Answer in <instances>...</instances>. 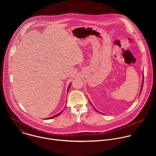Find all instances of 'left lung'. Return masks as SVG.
Returning <instances> with one entry per match:
<instances>
[{
    "label": "left lung",
    "instance_id": "left-lung-1",
    "mask_svg": "<svg viewBox=\"0 0 156 156\" xmlns=\"http://www.w3.org/2000/svg\"><path fill=\"white\" fill-rule=\"evenodd\" d=\"M143 83H144V77L143 76V81H142V84H141V90H140V94H141V91H142V89H143ZM89 101H90V100H89ZM90 103H91V104L92 105V104H91V102H90ZM93 108L96 110H97L95 108H94V107H93ZM98 111V110H97Z\"/></svg>",
    "mask_w": 156,
    "mask_h": 156
}]
</instances>
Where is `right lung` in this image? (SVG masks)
Segmentation results:
<instances>
[{
    "mask_svg": "<svg viewBox=\"0 0 156 156\" xmlns=\"http://www.w3.org/2000/svg\"><path fill=\"white\" fill-rule=\"evenodd\" d=\"M70 85H71V83L69 84V87H68V90H67V93H68V91H69V89H70ZM63 111V110H62ZM62 112H60V113H58V114H56L55 115H54L53 117H49V118H48V119H53V118H54V117H57L58 115H59L62 112Z\"/></svg>",
    "mask_w": 156,
    "mask_h": 156,
    "instance_id": "right-lung-1",
    "label": "right lung"
}]
</instances>
